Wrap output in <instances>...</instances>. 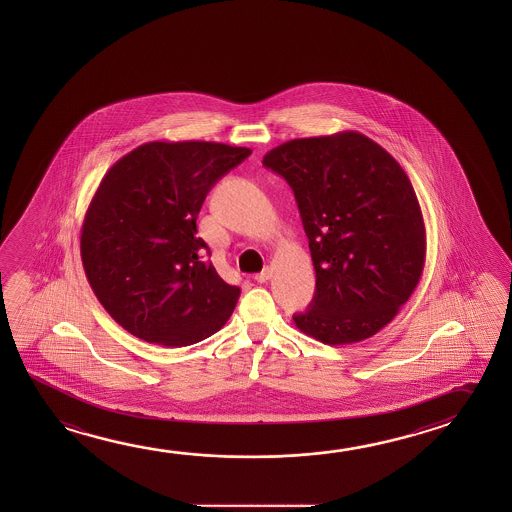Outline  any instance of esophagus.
Listing matches in <instances>:
<instances>
[{
	"label": "esophagus",
	"instance_id": "34e87169",
	"mask_svg": "<svg viewBox=\"0 0 512 512\" xmlns=\"http://www.w3.org/2000/svg\"><path fill=\"white\" fill-rule=\"evenodd\" d=\"M269 277H271V269L264 268L260 273L255 275V282H259V284H264V282H268Z\"/></svg>",
	"mask_w": 512,
	"mask_h": 512
}]
</instances>
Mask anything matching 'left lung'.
I'll return each mask as SVG.
<instances>
[{"mask_svg":"<svg viewBox=\"0 0 512 512\" xmlns=\"http://www.w3.org/2000/svg\"><path fill=\"white\" fill-rule=\"evenodd\" d=\"M262 164L291 185L309 237L316 293L303 334L352 344L393 321L418 285L427 234L402 166L359 132L293 139Z\"/></svg>","mask_w":512,"mask_h":512,"instance_id":"1","label":"left lung"}]
</instances>
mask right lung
<instances>
[{"label":"right lung","instance_id":"add662e5","mask_svg":"<svg viewBox=\"0 0 512 512\" xmlns=\"http://www.w3.org/2000/svg\"><path fill=\"white\" fill-rule=\"evenodd\" d=\"M250 148L207 141H153L103 176L85 212V277L112 319L132 336L189 346L227 323L241 289L203 262L196 218L219 178Z\"/></svg>","mask_w":512,"mask_h":512}]
</instances>
